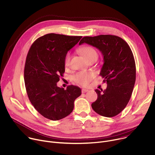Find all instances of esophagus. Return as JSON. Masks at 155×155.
<instances>
[{
	"instance_id": "1",
	"label": "esophagus",
	"mask_w": 155,
	"mask_h": 155,
	"mask_svg": "<svg viewBox=\"0 0 155 155\" xmlns=\"http://www.w3.org/2000/svg\"><path fill=\"white\" fill-rule=\"evenodd\" d=\"M87 91H88V89H85V88H82V93H86Z\"/></svg>"
}]
</instances>
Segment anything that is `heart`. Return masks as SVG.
<instances>
[{"instance_id": "1", "label": "heart", "mask_w": 155, "mask_h": 155, "mask_svg": "<svg viewBox=\"0 0 155 155\" xmlns=\"http://www.w3.org/2000/svg\"><path fill=\"white\" fill-rule=\"evenodd\" d=\"M79 52L82 55L86 58L87 61L91 59L97 60L98 57V54L96 49L91 46H85L79 49ZM71 59V54L68 52L64 59V65L67 67L70 64ZM93 74L89 72H79L78 73L73 77V80L74 82L79 84L81 85H86L88 82L92 79Z\"/></svg>"}]
</instances>
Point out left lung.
<instances>
[{"label":"left lung","mask_w":155,"mask_h":155,"mask_svg":"<svg viewBox=\"0 0 155 155\" xmlns=\"http://www.w3.org/2000/svg\"><path fill=\"white\" fill-rule=\"evenodd\" d=\"M83 43L102 53L104 64L100 74L107 85L104 90H95L98 98L92 109L100 115L114 117L127 106L134 86L136 64L131 49L124 40L111 35L84 37L79 45Z\"/></svg>","instance_id":"8db88e82"}]
</instances>
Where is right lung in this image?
Returning <instances> with one entry per match:
<instances>
[{"instance_id": "1", "label": "right lung", "mask_w": 155, "mask_h": 155, "mask_svg": "<svg viewBox=\"0 0 155 155\" xmlns=\"http://www.w3.org/2000/svg\"><path fill=\"white\" fill-rule=\"evenodd\" d=\"M82 37L48 34L36 40L28 52L24 67L27 94L35 109L48 119L58 120L70 115L81 95L78 86L65 90L57 83L65 73L66 54Z\"/></svg>"}]
</instances>
